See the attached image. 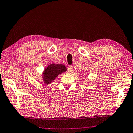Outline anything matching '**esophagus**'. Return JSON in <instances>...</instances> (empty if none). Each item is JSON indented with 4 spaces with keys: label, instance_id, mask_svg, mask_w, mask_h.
<instances>
[{
    "label": "esophagus",
    "instance_id": "esophagus-1",
    "mask_svg": "<svg viewBox=\"0 0 133 133\" xmlns=\"http://www.w3.org/2000/svg\"><path fill=\"white\" fill-rule=\"evenodd\" d=\"M72 70H73V66H69L68 67V71L69 72H71Z\"/></svg>",
    "mask_w": 133,
    "mask_h": 133
}]
</instances>
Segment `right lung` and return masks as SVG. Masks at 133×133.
Returning a JSON list of instances; mask_svg holds the SVG:
<instances>
[{"instance_id": "obj_1", "label": "right lung", "mask_w": 133, "mask_h": 133, "mask_svg": "<svg viewBox=\"0 0 133 133\" xmlns=\"http://www.w3.org/2000/svg\"><path fill=\"white\" fill-rule=\"evenodd\" d=\"M67 71L66 67L63 64H51L44 69L43 73V80L45 84L48 85L55 80L58 75Z\"/></svg>"}]
</instances>
